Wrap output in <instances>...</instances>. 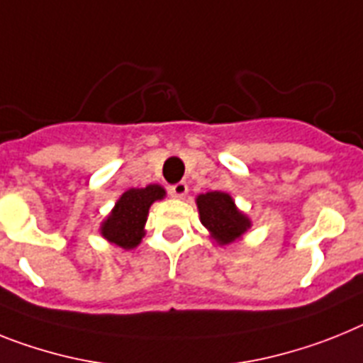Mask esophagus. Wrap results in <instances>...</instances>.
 <instances>
[{"label": "esophagus", "instance_id": "1", "mask_svg": "<svg viewBox=\"0 0 363 363\" xmlns=\"http://www.w3.org/2000/svg\"><path fill=\"white\" fill-rule=\"evenodd\" d=\"M187 193H189V187L185 182H178V184L170 185L169 187V194L174 198H184Z\"/></svg>", "mask_w": 363, "mask_h": 363}]
</instances>
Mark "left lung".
Here are the masks:
<instances>
[{
  "mask_svg": "<svg viewBox=\"0 0 363 363\" xmlns=\"http://www.w3.org/2000/svg\"><path fill=\"white\" fill-rule=\"evenodd\" d=\"M200 220L216 242L229 244L250 228V220L238 211L231 196L225 193H207L196 198Z\"/></svg>",
  "mask_w": 363,
  "mask_h": 363,
  "instance_id": "8db88e82",
  "label": "left lung"
}]
</instances>
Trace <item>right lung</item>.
<instances>
[{
  "instance_id": "add662e5",
  "label": "right lung",
  "mask_w": 363,
  "mask_h": 363,
  "mask_svg": "<svg viewBox=\"0 0 363 363\" xmlns=\"http://www.w3.org/2000/svg\"><path fill=\"white\" fill-rule=\"evenodd\" d=\"M163 196H165V189L160 185L126 191L116 203L111 215L102 222V237L125 250L135 247L145 235L143 225L147 222L148 209Z\"/></svg>"
}]
</instances>
